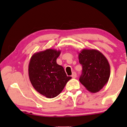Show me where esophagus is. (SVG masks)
I'll use <instances>...</instances> for the list:
<instances>
[{
    "mask_svg": "<svg viewBox=\"0 0 127 127\" xmlns=\"http://www.w3.org/2000/svg\"><path fill=\"white\" fill-rule=\"evenodd\" d=\"M71 77L73 78H75L77 77V73H76L75 72H72Z\"/></svg>",
    "mask_w": 127,
    "mask_h": 127,
    "instance_id": "esophagus-1",
    "label": "esophagus"
}]
</instances>
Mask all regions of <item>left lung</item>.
I'll list each match as a JSON object with an SVG mask.
<instances>
[{
  "instance_id": "left-lung-1",
  "label": "left lung",
  "mask_w": 127,
  "mask_h": 127,
  "mask_svg": "<svg viewBox=\"0 0 127 127\" xmlns=\"http://www.w3.org/2000/svg\"><path fill=\"white\" fill-rule=\"evenodd\" d=\"M78 59L82 66L80 82L89 92H99L107 83L110 75L107 59L99 50L87 49L78 53Z\"/></svg>"
}]
</instances>
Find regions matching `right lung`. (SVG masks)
<instances>
[{"mask_svg": "<svg viewBox=\"0 0 127 127\" xmlns=\"http://www.w3.org/2000/svg\"><path fill=\"white\" fill-rule=\"evenodd\" d=\"M61 50L48 49L36 52L30 59L28 75L34 89L48 98L56 97L71 78L67 77L64 68L56 59Z\"/></svg>", "mask_w": 127, "mask_h": 127, "instance_id": "1", "label": "right lung"}]
</instances>
